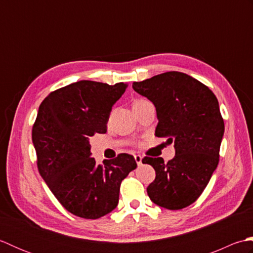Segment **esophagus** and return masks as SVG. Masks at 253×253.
<instances>
[{"label": "esophagus", "mask_w": 253, "mask_h": 253, "mask_svg": "<svg viewBox=\"0 0 253 253\" xmlns=\"http://www.w3.org/2000/svg\"><path fill=\"white\" fill-rule=\"evenodd\" d=\"M135 160H136L138 166L142 165V157H141V155H135Z\"/></svg>", "instance_id": "obj_1"}]
</instances>
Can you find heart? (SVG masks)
Listing matches in <instances>:
<instances>
[{
  "label": "heart",
  "instance_id": "b5f03b06",
  "mask_svg": "<svg viewBox=\"0 0 253 253\" xmlns=\"http://www.w3.org/2000/svg\"><path fill=\"white\" fill-rule=\"evenodd\" d=\"M144 101H146V100H137V101L135 102V103H133V105H135V104H139V103H142V102H144Z\"/></svg>",
  "mask_w": 253,
  "mask_h": 253
}]
</instances>
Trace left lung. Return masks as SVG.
<instances>
[{
	"mask_svg": "<svg viewBox=\"0 0 253 253\" xmlns=\"http://www.w3.org/2000/svg\"><path fill=\"white\" fill-rule=\"evenodd\" d=\"M132 88L155 106V136L175 148L168 163L162 158L142 160L155 169L148 196L159 207L184 209L200 197L217 168L225 129L218 101L207 85L179 72L133 83Z\"/></svg>",
	"mask_w": 253,
	"mask_h": 253,
	"instance_id": "8db88e82",
	"label": "left lung"
}]
</instances>
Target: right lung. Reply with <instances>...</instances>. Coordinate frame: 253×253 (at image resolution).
Instances as JSON below:
<instances>
[{"instance_id":"1","label":"right lung","mask_w":253,"mask_h":253,"mask_svg":"<svg viewBox=\"0 0 253 253\" xmlns=\"http://www.w3.org/2000/svg\"><path fill=\"white\" fill-rule=\"evenodd\" d=\"M126 84L80 80L42 101L32 127L38 169L62 206L74 215L95 219L114 210L121 182L137 168L132 155L96 164L89 139L105 133L112 106Z\"/></svg>"}]
</instances>
